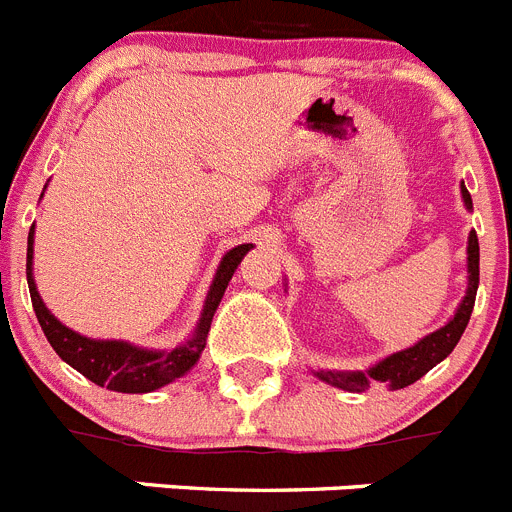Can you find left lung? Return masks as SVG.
Instances as JSON below:
<instances>
[{"mask_svg": "<svg viewBox=\"0 0 512 512\" xmlns=\"http://www.w3.org/2000/svg\"><path fill=\"white\" fill-rule=\"evenodd\" d=\"M461 197H464V205L472 210V197H469L464 184H461ZM467 271H469L467 295H464V300H461L454 318L443 325V328L433 330L431 336L420 338L415 346L387 356V359L374 364L372 369H366V372H315V377L333 384V387H341V390L346 392H366L372 384H382V382L387 384L390 390H402V387L418 382L423 374L431 372L438 361H443L451 351H454L461 333H464V328H467L469 318H472L474 297H477V287H479V241L474 230L469 233Z\"/></svg>", "mask_w": 512, "mask_h": 512, "instance_id": "1", "label": "left lung"}]
</instances>
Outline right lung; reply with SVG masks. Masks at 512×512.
<instances>
[{"label": "right lung", "mask_w": 512, "mask_h": 512, "mask_svg": "<svg viewBox=\"0 0 512 512\" xmlns=\"http://www.w3.org/2000/svg\"><path fill=\"white\" fill-rule=\"evenodd\" d=\"M33 233L35 225L27 235V287H30V300H33V310L38 315L45 338L53 346V351L66 364L74 366L76 372L84 374L89 382L107 387L112 392H128V395L158 390V387L184 377L197 364L200 354L205 351L212 315H215L217 305L223 300L225 287L233 279L243 256L253 248L251 243H243V246H235L233 251L225 253L220 266H217L210 292H207L200 323H197L194 336L187 343L171 348V351H148V348L133 346L128 341H94V338L81 336L76 330L66 328L56 315H51V310L40 300L33 279Z\"/></svg>", "instance_id": "add662e5"}]
</instances>
